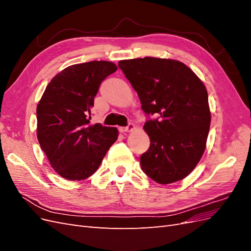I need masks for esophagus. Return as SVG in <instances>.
<instances>
[{
  "instance_id": "34e87169",
  "label": "esophagus",
  "mask_w": 251,
  "mask_h": 251,
  "mask_svg": "<svg viewBox=\"0 0 251 251\" xmlns=\"http://www.w3.org/2000/svg\"><path fill=\"white\" fill-rule=\"evenodd\" d=\"M134 128H135V126L133 124H128L127 126H121L118 128V130L120 133H126V132H130V131L134 130Z\"/></svg>"
}]
</instances>
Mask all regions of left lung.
Segmentation results:
<instances>
[{
  "instance_id": "8db88e82",
  "label": "left lung",
  "mask_w": 251,
  "mask_h": 251,
  "mask_svg": "<svg viewBox=\"0 0 251 251\" xmlns=\"http://www.w3.org/2000/svg\"><path fill=\"white\" fill-rule=\"evenodd\" d=\"M118 67L137 92L148 119L151 146L140 156L142 171L160 184L185 178L204 153L209 132L207 91L183 63L144 57L120 60ZM155 115L157 119L149 116Z\"/></svg>"
}]
</instances>
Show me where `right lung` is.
<instances>
[{
  "label": "right lung",
  "mask_w": 251,
  "mask_h": 251,
  "mask_svg": "<svg viewBox=\"0 0 251 251\" xmlns=\"http://www.w3.org/2000/svg\"><path fill=\"white\" fill-rule=\"evenodd\" d=\"M117 70L105 60L72 65L56 74L36 108L37 139L51 166L68 180L93 175L117 140L116 127L90 126L100 83Z\"/></svg>",
  "instance_id": "right-lung-1"
}]
</instances>
